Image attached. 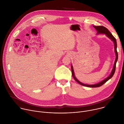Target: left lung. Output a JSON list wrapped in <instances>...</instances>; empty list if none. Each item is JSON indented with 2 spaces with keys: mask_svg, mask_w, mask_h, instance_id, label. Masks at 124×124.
I'll list each match as a JSON object with an SVG mask.
<instances>
[{
  "mask_svg": "<svg viewBox=\"0 0 124 124\" xmlns=\"http://www.w3.org/2000/svg\"><path fill=\"white\" fill-rule=\"evenodd\" d=\"M93 27L95 29V30L97 31V35H99V34H105L108 38H109L112 41L114 42V49H115V52L116 54V59L115 61V63L114 64V66L113 69L112 70V72L110 74V75L107 77L105 79H104V80L102 81L101 82L96 84H94V85H87V84H83L82 83H81V82H80L78 81L77 78H76L75 76V74H74V71L73 70V66L72 65H71V70H72V76L75 79V80L79 84L84 85L85 86H87V87H99L100 86H101L102 85H103L104 84H105L107 81H108L109 79L113 76L115 72V70H116V63L117 61L118 60V53H117V41H116V39L113 37V36L111 34V33L108 31V30L105 27H103V26H93Z\"/></svg>",
  "mask_w": 124,
  "mask_h": 124,
  "instance_id": "obj_1",
  "label": "left lung"
}]
</instances>
